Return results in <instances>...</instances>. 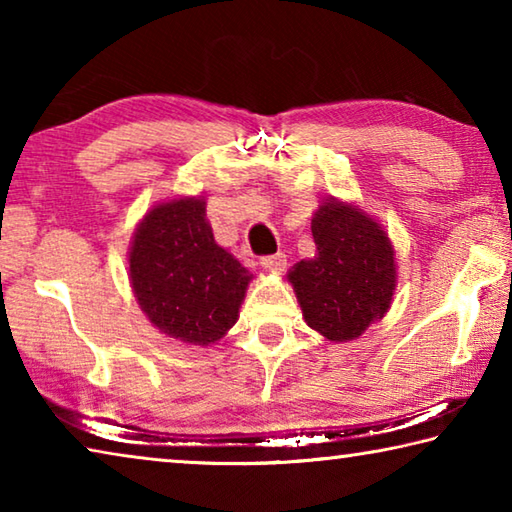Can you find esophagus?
Listing matches in <instances>:
<instances>
[{"label": "esophagus", "mask_w": 512, "mask_h": 512, "mask_svg": "<svg viewBox=\"0 0 512 512\" xmlns=\"http://www.w3.org/2000/svg\"><path fill=\"white\" fill-rule=\"evenodd\" d=\"M262 268H266L268 273H282L284 268H287V257H284L282 253H275V255H268V257H262Z\"/></svg>", "instance_id": "obj_1"}]
</instances>
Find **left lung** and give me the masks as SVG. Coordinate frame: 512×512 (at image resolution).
<instances>
[{"label": "left lung", "instance_id": "left-lung-1", "mask_svg": "<svg viewBox=\"0 0 512 512\" xmlns=\"http://www.w3.org/2000/svg\"><path fill=\"white\" fill-rule=\"evenodd\" d=\"M316 257L287 273L305 323L332 343L359 339L386 316L397 287L395 248L357 203L325 198L311 216Z\"/></svg>", "mask_w": 512, "mask_h": 512}]
</instances>
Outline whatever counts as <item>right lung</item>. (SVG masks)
Wrapping results in <instances>:
<instances>
[{"mask_svg":"<svg viewBox=\"0 0 512 512\" xmlns=\"http://www.w3.org/2000/svg\"><path fill=\"white\" fill-rule=\"evenodd\" d=\"M128 280L160 334L207 348L239 320L253 273L214 241L205 196H180L155 203L137 223Z\"/></svg>","mask_w":512,"mask_h":512,"instance_id":"obj_1","label":"right lung"}]
</instances>
